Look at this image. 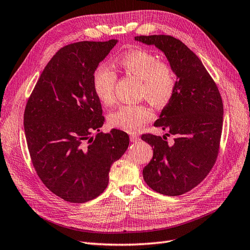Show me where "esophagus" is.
<instances>
[{
	"label": "esophagus",
	"mask_w": 250,
	"mask_h": 250,
	"mask_svg": "<svg viewBox=\"0 0 250 250\" xmlns=\"http://www.w3.org/2000/svg\"><path fill=\"white\" fill-rule=\"evenodd\" d=\"M130 139H131L132 142H137V141L140 140V137L138 136V135H136V134H132V135L130 136Z\"/></svg>",
	"instance_id": "34e87169"
}]
</instances>
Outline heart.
Here are the masks:
<instances>
[{
	"mask_svg": "<svg viewBox=\"0 0 250 250\" xmlns=\"http://www.w3.org/2000/svg\"><path fill=\"white\" fill-rule=\"evenodd\" d=\"M118 64L141 81L139 96L152 106L164 107L173 98L177 86L176 74L170 63L161 62L156 54L142 48L135 49L123 54ZM116 81V73L107 64L96 69L92 84L96 96L103 104L111 105L114 102ZM151 118V111L145 105L127 104L109 115V124L120 130L134 132Z\"/></svg>",
	"mask_w": 250,
	"mask_h": 250,
	"instance_id": "heart-1",
	"label": "heart"
}]
</instances>
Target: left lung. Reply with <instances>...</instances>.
<instances>
[{
  "label": "left lung",
  "mask_w": 250,
  "mask_h": 250,
  "mask_svg": "<svg viewBox=\"0 0 250 250\" xmlns=\"http://www.w3.org/2000/svg\"><path fill=\"white\" fill-rule=\"evenodd\" d=\"M136 41L162 50L177 76V86L154 126L168 130L166 136L144 134L153 156L143 169L150 188L166 196H180L196 188L216 162L224 105L214 80L201 60L180 40L168 35L137 36Z\"/></svg>",
  "instance_id": "obj_1"
}]
</instances>
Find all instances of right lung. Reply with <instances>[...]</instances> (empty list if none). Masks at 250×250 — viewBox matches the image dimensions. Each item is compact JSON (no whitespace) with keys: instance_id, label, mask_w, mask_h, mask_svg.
Masks as SVG:
<instances>
[{"instance_id":"add662e5","label":"right lung","mask_w":250,"mask_h":250,"mask_svg":"<svg viewBox=\"0 0 250 250\" xmlns=\"http://www.w3.org/2000/svg\"><path fill=\"white\" fill-rule=\"evenodd\" d=\"M116 43L63 46L44 68L25 106L23 125L34 168L46 188L70 203L100 196L111 165L130 143L128 135L116 128L100 132L105 118L92 84L99 63Z\"/></svg>"}]
</instances>
